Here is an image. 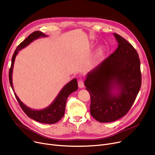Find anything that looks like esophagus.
<instances>
[{
    "instance_id": "1",
    "label": "esophagus",
    "mask_w": 155,
    "mask_h": 155,
    "mask_svg": "<svg viewBox=\"0 0 155 155\" xmlns=\"http://www.w3.org/2000/svg\"><path fill=\"white\" fill-rule=\"evenodd\" d=\"M78 87L79 88H84V82L82 80H79L78 82Z\"/></svg>"
}]
</instances>
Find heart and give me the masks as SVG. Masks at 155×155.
I'll return each mask as SVG.
<instances>
[{"label":"heart","mask_w":155,"mask_h":155,"mask_svg":"<svg viewBox=\"0 0 155 155\" xmlns=\"http://www.w3.org/2000/svg\"><path fill=\"white\" fill-rule=\"evenodd\" d=\"M105 49L104 46H101L99 48V49L97 51V53L95 54V58H94L95 63H98L103 58L105 54Z\"/></svg>","instance_id":"b5f03b06"}]
</instances>
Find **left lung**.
<instances>
[{"mask_svg":"<svg viewBox=\"0 0 155 155\" xmlns=\"http://www.w3.org/2000/svg\"><path fill=\"white\" fill-rule=\"evenodd\" d=\"M113 35L118 43L116 50L89 71L84 82L91 95V114L101 123H110L124 116L141 85L137 51L124 38Z\"/></svg>","mask_w":155,"mask_h":155,"instance_id":"1","label":"left lung"}]
</instances>
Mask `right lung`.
<instances>
[{"label":"right lung","instance_id":"1","mask_svg":"<svg viewBox=\"0 0 155 155\" xmlns=\"http://www.w3.org/2000/svg\"><path fill=\"white\" fill-rule=\"evenodd\" d=\"M43 37H48V35L39 31L33 32L27 38L24 39L15 50L12 58L11 67L9 74V82L14 92V90L12 83V72L16 56L18 55L20 50L28 46L33 41ZM77 79L73 78L62 88L61 90L58 93V95L56 97V98L50 105H48L47 107L45 109L40 110L32 109L28 107L27 105H26L22 102H21V101L19 99L15 93H14V95L16 97V99H17L18 102H19L21 107L29 117L41 123L54 124L56 123L57 122H58L64 114L65 105H66V102L68 97L71 93L77 91Z\"/></svg>","mask_w":155,"mask_h":155}]
</instances>
